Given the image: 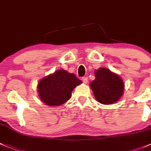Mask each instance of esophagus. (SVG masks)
Here are the masks:
<instances>
[{
    "mask_svg": "<svg viewBox=\"0 0 151 151\" xmlns=\"http://www.w3.org/2000/svg\"><path fill=\"white\" fill-rule=\"evenodd\" d=\"M82 80H83V82L84 83H88V78H87V77H83V78H82Z\"/></svg>",
    "mask_w": 151,
    "mask_h": 151,
    "instance_id": "esophagus-1",
    "label": "esophagus"
}]
</instances>
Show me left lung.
I'll list each match as a JSON object with an SVG mask.
<instances>
[{
  "mask_svg": "<svg viewBox=\"0 0 151 151\" xmlns=\"http://www.w3.org/2000/svg\"><path fill=\"white\" fill-rule=\"evenodd\" d=\"M95 79L90 86L96 100L104 105L117 102L123 94L124 83L121 77L108 68H99L94 71Z\"/></svg>",
  "mask_w": 151,
  "mask_h": 151,
  "instance_id": "obj_1",
  "label": "left lung"
}]
</instances>
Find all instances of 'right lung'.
Wrapping results in <instances>:
<instances>
[{
	"instance_id": "1",
	"label": "right lung",
	"mask_w": 151,
	"mask_h": 151,
	"mask_svg": "<svg viewBox=\"0 0 151 151\" xmlns=\"http://www.w3.org/2000/svg\"><path fill=\"white\" fill-rule=\"evenodd\" d=\"M82 81L74 74L60 69L39 82L37 92L40 100L47 105L59 106L68 100L71 92Z\"/></svg>"
}]
</instances>
